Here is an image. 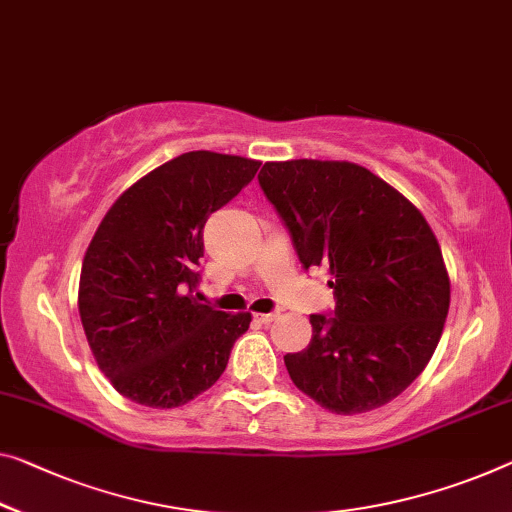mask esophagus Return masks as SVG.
Instances as JSON below:
<instances>
[{"instance_id": "34e87169", "label": "esophagus", "mask_w": 512, "mask_h": 512, "mask_svg": "<svg viewBox=\"0 0 512 512\" xmlns=\"http://www.w3.org/2000/svg\"><path fill=\"white\" fill-rule=\"evenodd\" d=\"M277 316H279L277 311H272V313H258L256 320H258V322H263V325H270L272 320H277Z\"/></svg>"}]
</instances>
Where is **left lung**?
<instances>
[{"instance_id":"1","label":"left lung","mask_w":512,"mask_h":512,"mask_svg":"<svg viewBox=\"0 0 512 512\" xmlns=\"http://www.w3.org/2000/svg\"><path fill=\"white\" fill-rule=\"evenodd\" d=\"M258 185L304 270L325 267L336 300L311 316V343L283 357L290 380L336 414L387 405L426 368L446 322L451 283L435 233L352 162H265Z\"/></svg>"}]
</instances>
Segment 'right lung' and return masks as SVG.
I'll return each instance as SVG.
<instances>
[{"mask_svg": "<svg viewBox=\"0 0 512 512\" xmlns=\"http://www.w3.org/2000/svg\"><path fill=\"white\" fill-rule=\"evenodd\" d=\"M261 162L192 151L125 190L102 219L80 277V318L100 371L132 403L169 410L210 389L251 313L201 304L203 226Z\"/></svg>", "mask_w": 512, "mask_h": 512, "instance_id": "obj_1", "label": "right lung"}]
</instances>
